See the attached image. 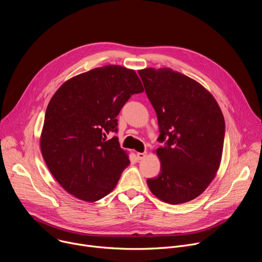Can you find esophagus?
Segmentation results:
<instances>
[{
	"label": "esophagus",
	"mask_w": 262,
	"mask_h": 262,
	"mask_svg": "<svg viewBox=\"0 0 262 262\" xmlns=\"http://www.w3.org/2000/svg\"><path fill=\"white\" fill-rule=\"evenodd\" d=\"M146 155H147V152H137V158H138V160L142 161L145 159Z\"/></svg>",
	"instance_id": "1"
}]
</instances>
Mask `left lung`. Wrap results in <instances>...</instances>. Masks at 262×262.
Masks as SVG:
<instances>
[{
	"label": "left lung",
	"instance_id": "1",
	"mask_svg": "<svg viewBox=\"0 0 262 262\" xmlns=\"http://www.w3.org/2000/svg\"><path fill=\"white\" fill-rule=\"evenodd\" d=\"M158 116L161 172L147 179L151 193L169 204L201 195L221 164L225 120L202 85L171 68L138 71Z\"/></svg>",
	"mask_w": 262,
	"mask_h": 262
}]
</instances>
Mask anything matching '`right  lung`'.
<instances>
[{
  "instance_id": "right-lung-1",
  "label": "right lung",
  "mask_w": 262,
  "mask_h": 262,
  "mask_svg": "<svg viewBox=\"0 0 262 262\" xmlns=\"http://www.w3.org/2000/svg\"><path fill=\"white\" fill-rule=\"evenodd\" d=\"M144 91L133 69L105 65L66 81L47 107L40 137L45 162L62 188L94 202L114 190L129 165L126 151L110 132L133 94Z\"/></svg>"
}]
</instances>
